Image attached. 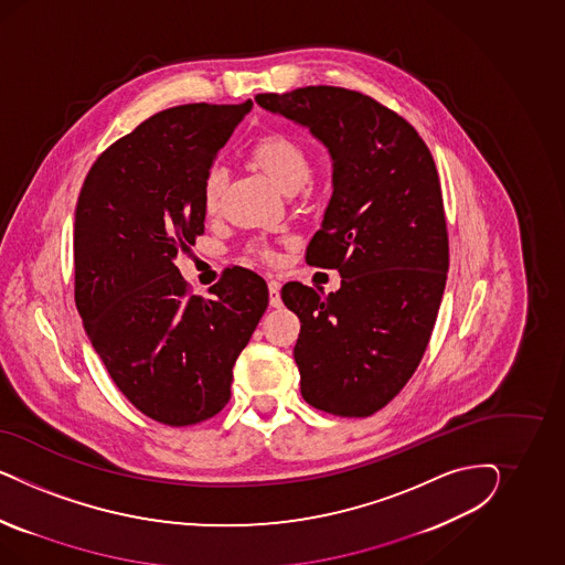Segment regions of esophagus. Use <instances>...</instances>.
<instances>
[{"label":"esophagus","mask_w":565,"mask_h":565,"mask_svg":"<svg viewBox=\"0 0 565 565\" xmlns=\"http://www.w3.org/2000/svg\"><path fill=\"white\" fill-rule=\"evenodd\" d=\"M279 290H281V284L271 279V281H269V305L274 308L281 307V296H279Z\"/></svg>","instance_id":"esophagus-1"}]
</instances>
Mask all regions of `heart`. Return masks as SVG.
<instances>
[{
    "mask_svg": "<svg viewBox=\"0 0 565 565\" xmlns=\"http://www.w3.org/2000/svg\"><path fill=\"white\" fill-rule=\"evenodd\" d=\"M253 161L284 194H296L305 189L312 173V161L307 149L286 135H269L258 140L253 147ZM225 184V170L222 166H213L206 173L203 203L206 211H215L222 199Z\"/></svg>",
    "mask_w": 565,
    "mask_h": 565,
    "instance_id": "1",
    "label": "heart"
}]
</instances>
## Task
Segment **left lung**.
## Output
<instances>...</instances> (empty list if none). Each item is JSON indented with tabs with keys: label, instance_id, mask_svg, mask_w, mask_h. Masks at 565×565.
<instances>
[{
	"label": "left lung",
	"instance_id": "1",
	"mask_svg": "<svg viewBox=\"0 0 565 565\" xmlns=\"http://www.w3.org/2000/svg\"><path fill=\"white\" fill-rule=\"evenodd\" d=\"M255 102L307 128L331 159L333 192L307 263L338 269L342 286L281 288L300 319V392L319 411L371 416L416 371L444 298L449 250L435 161L408 121L356 90L305 86Z\"/></svg>",
	"mask_w": 565,
	"mask_h": 565
}]
</instances>
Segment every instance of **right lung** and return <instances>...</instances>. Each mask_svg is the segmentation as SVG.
<instances>
[{
  "label": "right lung",
  "instance_id": "add662e5",
  "mask_svg": "<svg viewBox=\"0 0 565 565\" xmlns=\"http://www.w3.org/2000/svg\"><path fill=\"white\" fill-rule=\"evenodd\" d=\"M192 103L142 121L95 161L74 213L76 308L121 394L170 427L215 416L269 305L263 277L227 269L211 298L173 265L205 230L206 173L250 111Z\"/></svg>",
  "mask_w": 565,
  "mask_h": 565
}]
</instances>
